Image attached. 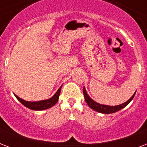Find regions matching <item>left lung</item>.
<instances>
[{
	"mask_svg": "<svg viewBox=\"0 0 147 147\" xmlns=\"http://www.w3.org/2000/svg\"><path fill=\"white\" fill-rule=\"evenodd\" d=\"M83 94H84L85 101H86L88 105L92 109L94 110V111H96L98 112H100V113H102V114H112V113H115V112L121 110L124 107H126V106L132 100V99L134 98V97L135 94H136V92H135L134 94V95H133L127 101H126L125 103L121 104V105H117V106H107V105H100V104H98V103L95 102L94 100H92V98L88 95L85 88H84V89H83Z\"/></svg>",
	"mask_w": 147,
	"mask_h": 147,
	"instance_id": "8db88e82",
	"label": "left lung"
}]
</instances>
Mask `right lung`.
<instances>
[{
  "label": "right lung",
  "instance_id": "right-lung-1",
  "mask_svg": "<svg viewBox=\"0 0 147 147\" xmlns=\"http://www.w3.org/2000/svg\"><path fill=\"white\" fill-rule=\"evenodd\" d=\"M60 92H61V87L58 89L56 93L51 98L47 99V100H40V101H36V102L35 101L34 102L26 101V100H24L23 99H21V98H20L16 94H14V95L19 100V101H20V103H22L26 107H28V108H30L31 110H34V111H42V110L48 109L49 107H53V105H55L57 103V101L59 100Z\"/></svg>",
  "mask_w": 147,
  "mask_h": 147
}]
</instances>
